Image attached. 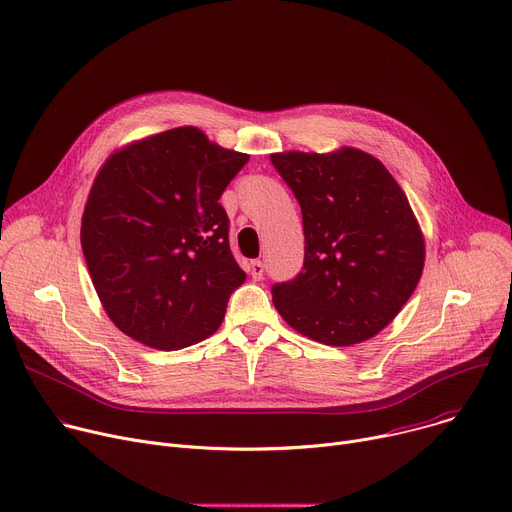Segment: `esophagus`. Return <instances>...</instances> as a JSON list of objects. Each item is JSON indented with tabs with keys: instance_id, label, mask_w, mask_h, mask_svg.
Segmentation results:
<instances>
[{
	"instance_id": "1",
	"label": "esophagus",
	"mask_w": 512,
	"mask_h": 512,
	"mask_svg": "<svg viewBox=\"0 0 512 512\" xmlns=\"http://www.w3.org/2000/svg\"><path fill=\"white\" fill-rule=\"evenodd\" d=\"M249 271H251V277L255 282H259L261 277H263V271H265V265L257 259V261H251V265H249Z\"/></svg>"
}]
</instances>
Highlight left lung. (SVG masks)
<instances>
[{"label":"left lung","mask_w":512,"mask_h":512,"mask_svg":"<svg viewBox=\"0 0 512 512\" xmlns=\"http://www.w3.org/2000/svg\"><path fill=\"white\" fill-rule=\"evenodd\" d=\"M304 224V267L271 288L300 335L347 347L378 335L412 296L425 267L421 226L390 171L369 153H273Z\"/></svg>","instance_id":"left-lung-1"}]
</instances>
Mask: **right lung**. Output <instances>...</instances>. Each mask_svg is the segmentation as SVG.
Returning a JSON list of instances; mask_svg holds the SVG:
<instances>
[{"mask_svg": "<svg viewBox=\"0 0 512 512\" xmlns=\"http://www.w3.org/2000/svg\"><path fill=\"white\" fill-rule=\"evenodd\" d=\"M249 155L179 126L116 151L81 218L91 282L116 327L161 351L214 335L245 282L218 204Z\"/></svg>", "mask_w": 512, "mask_h": 512, "instance_id": "right-lung-1", "label": "right lung"}]
</instances>
